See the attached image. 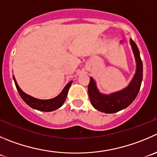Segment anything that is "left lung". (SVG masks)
<instances>
[{"label":"left lung","instance_id":"obj_1","mask_svg":"<svg viewBox=\"0 0 157 157\" xmlns=\"http://www.w3.org/2000/svg\"><path fill=\"white\" fill-rule=\"evenodd\" d=\"M130 44L136 62V71L129 86L125 89L109 95L102 94L97 89L96 83L92 77L88 86L89 96L95 109L105 113H115L129 106L139 93L143 80V62L136 43L130 39Z\"/></svg>","mask_w":157,"mask_h":157}]
</instances>
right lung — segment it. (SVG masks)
I'll return each mask as SVG.
<instances>
[{"label":"right lung","mask_w":157,"mask_h":157,"mask_svg":"<svg viewBox=\"0 0 157 157\" xmlns=\"http://www.w3.org/2000/svg\"><path fill=\"white\" fill-rule=\"evenodd\" d=\"M13 78H14V83H15L17 92H18L19 95H21L22 99L25 102V103L29 105L30 107H31L32 109H35L42 112H52L60 108L64 104L65 99H66L68 89H69L70 86H71V83H72V81L69 82L65 86V87L64 88L62 92L58 96L55 97V98H51V99H38V98H34V97L31 96V95H28L25 92H24L20 89L18 85H17L14 75H13Z\"/></svg>","instance_id":"1"}]
</instances>
